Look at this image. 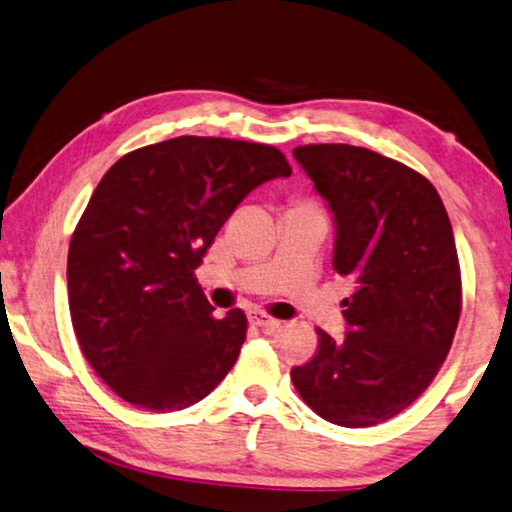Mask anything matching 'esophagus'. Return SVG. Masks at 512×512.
<instances>
[{
    "mask_svg": "<svg viewBox=\"0 0 512 512\" xmlns=\"http://www.w3.org/2000/svg\"><path fill=\"white\" fill-rule=\"evenodd\" d=\"M250 323H253V326H257V328L266 330V332H273V330H278L282 326L280 319H273L271 314H266L262 310L250 312Z\"/></svg>",
    "mask_w": 512,
    "mask_h": 512,
    "instance_id": "esophagus-1",
    "label": "esophagus"
}]
</instances>
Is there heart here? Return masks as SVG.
I'll use <instances>...</instances> for the list:
<instances>
[{
  "mask_svg": "<svg viewBox=\"0 0 512 512\" xmlns=\"http://www.w3.org/2000/svg\"><path fill=\"white\" fill-rule=\"evenodd\" d=\"M294 207H310V209H319V205H316L314 200H310V198H298L296 202H294ZM321 212V209H319Z\"/></svg>",
  "mask_w": 512,
  "mask_h": 512,
  "instance_id": "1",
  "label": "heart"
}]
</instances>
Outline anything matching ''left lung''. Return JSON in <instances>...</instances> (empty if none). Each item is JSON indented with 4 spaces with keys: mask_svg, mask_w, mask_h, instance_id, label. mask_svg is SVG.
Returning a JSON list of instances; mask_svg holds the SVG:
<instances>
[{
    "mask_svg": "<svg viewBox=\"0 0 512 512\" xmlns=\"http://www.w3.org/2000/svg\"><path fill=\"white\" fill-rule=\"evenodd\" d=\"M294 157L337 223L335 271L346 337L316 328L310 362L291 383L316 415L346 428L376 426L415 403L449 355L462 280L449 214L415 168L346 143L298 145Z\"/></svg>",
    "mask_w": 512,
    "mask_h": 512,
    "instance_id": "1",
    "label": "left lung"
}]
</instances>
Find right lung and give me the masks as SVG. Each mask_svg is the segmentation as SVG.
<instances>
[{
	"mask_svg": "<svg viewBox=\"0 0 512 512\" xmlns=\"http://www.w3.org/2000/svg\"><path fill=\"white\" fill-rule=\"evenodd\" d=\"M273 145L177 136L127 152L72 232L68 303L86 362L120 399L184 410L237 362L248 319H214L196 269L239 202L289 177Z\"/></svg>",
	"mask_w": 512,
	"mask_h": 512,
	"instance_id": "right-lung-1",
	"label": "right lung"
}]
</instances>
